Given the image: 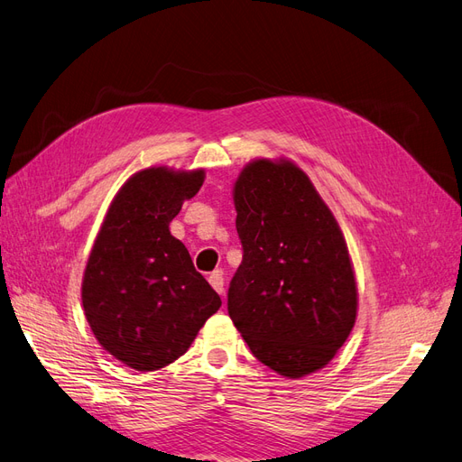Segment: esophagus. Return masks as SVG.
Listing matches in <instances>:
<instances>
[{
    "label": "esophagus",
    "instance_id": "1",
    "mask_svg": "<svg viewBox=\"0 0 462 462\" xmlns=\"http://www.w3.org/2000/svg\"><path fill=\"white\" fill-rule=\"evenodd\" d=\"M208 282H209V285H212V287L219 292L221 297L226 295V287H223V272H221V270H216V272L209 273Z\"/></svg>",
    "mask_w": 462,
    "mask_h": 462
}]
</instances>
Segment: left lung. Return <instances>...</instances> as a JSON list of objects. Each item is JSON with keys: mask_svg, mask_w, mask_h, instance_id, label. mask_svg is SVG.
<instances>
[{"mask_svg": "<svg viewBox=\"0 0 462 462\" xmlns=\"http://www.w3.org/2000/svg\"><path fill=\"white\" fill-rule=\"evenodd\" d=\"M243 262L227 310L253 355L309 375L353 331L358 292L345 236L312 180L289 160H254L233 189Z\"/></svg>", "mask_w": 462, "mask_h": 462, "instance_id": "1", "label": "left lung"}]
</instances>
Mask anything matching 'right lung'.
I'll use <instances>...</instances> for the list:
<instances>
[{
	"mask_svg": "<svg viewBox=\"0 0 462 462\" xmlns=\"http://www.w3.org/2000/svg\"><path fill=\"white\" fill-rule=\"evenodd\" d=\"M204 183V170L148 167L111 202L82 277V309L94 337L138 372L160 370L189 351L221 306L170 233L171 219Z\"/></svg>",
	"mask_w": 462,
	"mask_h": 462,
	"instance_id": "1",
	"label": "right lung"
}]
</instances>
